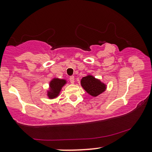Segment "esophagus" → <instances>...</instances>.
<instances>
[{
	"instance_id": "esophagus-1",
	"label": "esophagus",
	"mask_w": 152,
	"mask_h": 152,
	"mask_svg": "<svg viewBox=\"0 0 152 152\" xmlns=\"http://www.w3.org/2000/svg\"><path fill=\"white\" fill-rule=\"evenodd\" d=\"M69 80H70V83H71L72 84H74V82H75V79H74V76L70 77Z\"/></svg>"
}]
</instances>
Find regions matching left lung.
<instances>
[{
    "label": "left lung",
    "mask_w": 152,
    "mask_h": 152,
    "mask_svg": "<svg viewBox=\"0 0 152 152\" xmlns=\"http://www.w3.org/2000/svg\"><path fill=\"white\" fill-rule=\"evenodd\" d=\"M80 84L87 94L93 97L99 96L106 89V85L91 75L83 77L80 80Z\"/></svg>",
    "instance_id": "8db88e82"
}]
</instances>
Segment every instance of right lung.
Returning <instances> with one entry per match:
<instances>
[{
  "label": "right lung",
  "mask_w": 152,
  "mask_h": 152,
  "mask_svg": "<svg viewBox=\"0 0 152 152\" xmlns=\"http://www.w3.org/2000/svg\"><path fill=\"white\" fill-rule=\"evenodd\" d=\"M67 83L65 79L54 78L49 83V89L47 91V96L49 99H54L57 98L59 95L62 87Z\"/></svg>",
  "instance_id": "add662e5"
}]
</instances>
